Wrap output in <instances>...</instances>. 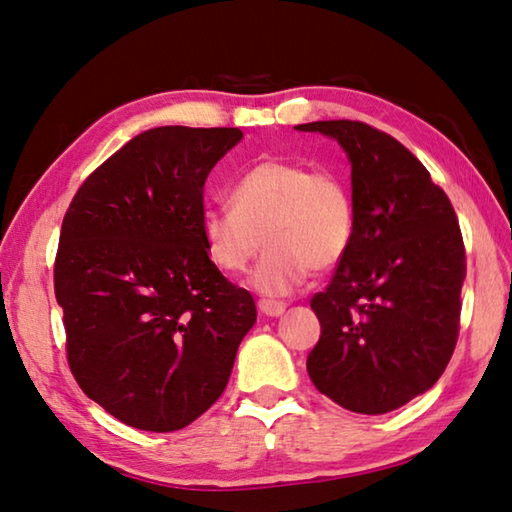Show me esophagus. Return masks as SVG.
I'll use <instances>...</instances> for the list:
<instances>
[{"instance_id": "obj_1", "label": "esophagus", "mask_w": 512, "mask_h": 512, "mask_svg": "<svg viewBox=\"0 0 512 512\" xmlns=\"http://www.w3.org/2000/svg\"><path fill=\"white\" fill-rule=\"evenodd\" d=\"M257 306L266 317H279L286 310V302H275V299H259Z\"/></svg>"}]
</instances>
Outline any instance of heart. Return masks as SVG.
<instances>
[{
    "mask_svg": "<svg viewBox=\"0 0 512 512\" xmlns=\"http://www.w3.org/2000/svg\"><path fill=\"white\" fill-rule=\"evenodd\" d=\"M228 204L202 215L206 253L224 273H244L264 237L268 250L250 279L264 295L293 293L313 268L337 266L353 246V195L333 170L264 159L235 179Z\"/></svg>",
    "mask_w": 512,
    "mask_h": 512,
    "instance_id": "heart-1",
    "label": "heart"
}]
</instances>
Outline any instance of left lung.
<instances>
[{
    "label": "left lung",
    "instance_id": "1",
    "mask_svg": "<svg viewBox=\"0 0 512 512\" xmlns=\"http://www.w3.org/2000/svg\"><path fill=\"white\" fill-rule=\"evenodd\" d=\"M337 139L350 162L355 239L324 293L308 355L319 393L384 415L426 393L459 335L466 250L457 215L424 164L382 130L350 119L295 126Z\"/></svg>",
    "mask_w": 512,
    "mask_h": 512
}]
</instances>
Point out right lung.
<instances>
[{
  "label": "right lung",
  "mask_w": 512,
  "mask_h": 512,
  "mask_svg": "<svg viewBox=\"0 0 512 512\" xmlns=\"http://www.w3.org/2000/svg\"><path fill=\"white\" fill-rule=\"evenodd\" d=\"M239 128L159 126L93 170L55 257L66 355L79 388L126 426L170 433L228 384L257 308L210 262L199 222L213 166Z\"/></svg>",
  "instance_id": "add662e5"
}]
</instances>
